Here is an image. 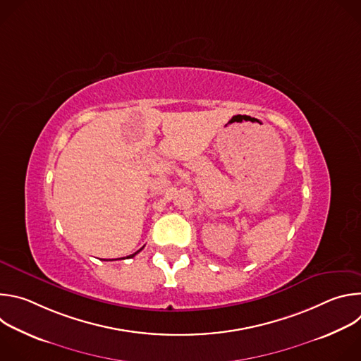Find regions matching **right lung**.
Here are the masks:
<instances>
[{"label":"right lung","mask_w":361,"mask_h":361,"mask_svg":"<svg viewBox=\"0 0 361 361\" xmlns=\"http://www.w3.org/2000/svg\"><path fill=\"white\" fill-rule=\"evenodd\" d=\"M140 250H142V248H140ZM140 250H138V251H137V252H140ZM137 252H134V254H131V255H128V257H127V259H131V257H134V255H135V254H137Z\"/></svg>","instance_id":"right-lung-1"}]
</instances>
